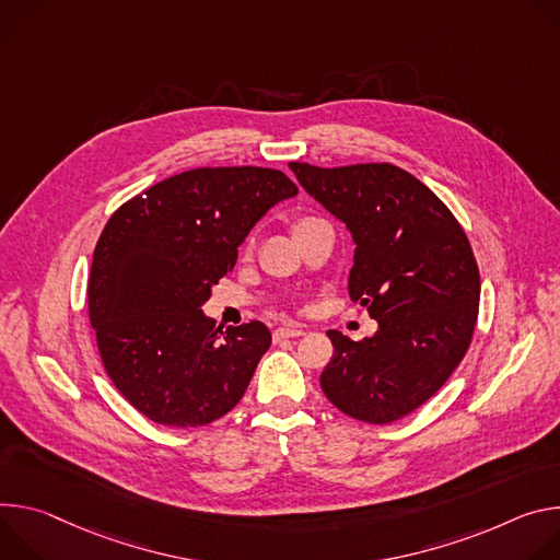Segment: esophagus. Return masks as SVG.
<instances>
[{
    "label": "esophagus",
    "mask_w": 560,
    "mask_h": 560,
    "mask_svg": "<svg viewBox=\"0 0 560 560\" xmlns=\"http://www.w3.org/2000/svg\"><path fill=\"white\" fill-rule=\"evenodd\" d=\"M306 331L302 327H280L273 331V340H282V338H300Z\"/></svg>",
    "instance_id": "1"
}]
</instances>
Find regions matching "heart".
Listing matches in <instances>:
<instances>
[{"instance_id": "b5f03b06", "label": "heart", "mask_w": 560, "mask_h": 560, "mask_svg": "<svg viewBox=\"0 0 560 560\" xmlns=\"http://www.w3.org/2000/svg\"><path fill=\"white\" fill-rule=\"evenodd\" d=\"M304 222H312V220H302V222H298V224H304ZM298 224H295V226H298Z\"/></svg>"}]
</instances>
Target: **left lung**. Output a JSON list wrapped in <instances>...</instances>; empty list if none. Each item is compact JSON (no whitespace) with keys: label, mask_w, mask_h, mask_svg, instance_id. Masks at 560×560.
<instances>
[{"label":"left lung","mask_w":560,"mask_h":560,"mask_svg":"<svg viewBox=\"0 0 560 560\" xmlns=\"http://www.w3.org/2000/svg\"><path fill=\"white\" fill-rule=\"evenodd\" d=\"M302 189L347 224L353 302L378 331L353 342L331 329L320 387L342 413L387 424L436 394L469 349L480 276L452 211L394 164L320 168L291 162Z\"/></svg>","instance_id":"obj_1"}]
</instances>
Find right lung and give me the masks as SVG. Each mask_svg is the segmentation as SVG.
<instances>
[{
    "label": "right lung",
    "mask_w": 560,
    "mask_h": 560,
    "mask_svg": "<svg viewBox=\"0 0 560 560\" xmlns=\"http://www.w3.org/2000/svg\"><path fill=\"white\" fill-rule=\"evenodd\" d=\"M295 194L276 168H194L153 184L106 222L89 316L108 378L149 420L209 424L244 396L271 331L258 320L222 331L202 304L248 231Z\"/></svg>",
    "instance_id": "add662e5"
}]
</instances>
